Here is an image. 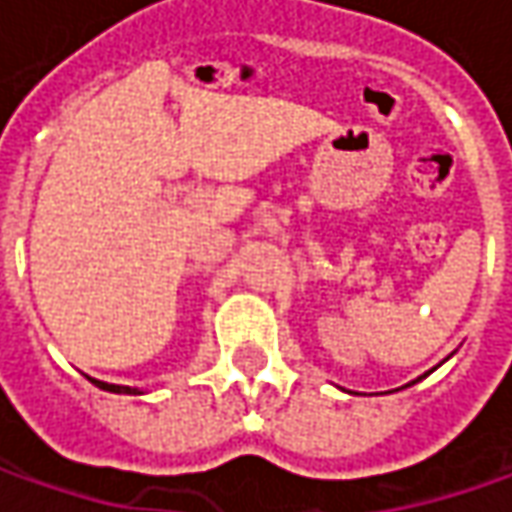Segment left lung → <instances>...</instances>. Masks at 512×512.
<instances>
[{"instance_id":"obj_1","label":"left lung","mask_w":512,"mask_h":512,"mask_svg":"<svg viewBox=\"0 0 512 512\" xmlns=\"http://www.w3.org/2000/svg\"><path fill=\"white\" fill-rule=\"evenodd\" d=\"M424 376H427V373H424ZM416 382H419V379H416Z\"/></svg>"}]
</instances>
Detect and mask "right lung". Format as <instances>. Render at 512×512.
<instances>
[{
	"mask_svg": "<svg viewBox=\"0 0 512 512\" xmlns=\"http://www.w3.org/2000/svg\"><path fill=\"white\" fill-rule=\"evenodd\" d=\"M93 384H96V387H102V390H110V393H128V396H136V393H142V390H139V387H125V384L96 382V379H93Z\"/></svg>",
	"mask_w": 512,
	"mask_h": 512,
	"instance_id": "add662e5",
	"label": "right lung"
}]
</instances>
